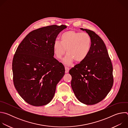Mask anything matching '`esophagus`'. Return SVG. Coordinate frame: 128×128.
Instances as JSON below:
<instances>
[{"label":"esophagus","mask_w":128,"mask_h":128,"mask_svg":"<svg viewBox=\"0 0 128 128\" xmlns=\"http://www.w3.org/2000/svg\"><path fill=\"white\" fill-rule=\"evenodd\" d=\"M65 73H68L69 71V68L67 66H65Z\"/></svg>","instance_id":"34e87169"}]
</instances>
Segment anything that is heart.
<instances>
[{"mask_svg":"<svg viewBox=\"0 0 128 128\" xmlns=\"http://www.w3.org/2000/svg\"><path fill=\"white\" fill-rule=\"evenodd\" d=\"M60 41L53 44V52L55 57L60 60L65 52L67 53L63 60L65 65H69L75 60L81 62L88 56L92 46V39L86 33L73 30L64 32Z\"/></svg>","mask_w":128,"mask_h":128,"instance_id":"1","label":"heart"}]
</instances>
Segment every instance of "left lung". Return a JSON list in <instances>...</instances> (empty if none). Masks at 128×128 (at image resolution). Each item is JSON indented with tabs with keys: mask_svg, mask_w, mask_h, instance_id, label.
<instances>
[{
	"mask_svg": "<svg viewBox=\"0 0 128 128\" xmlns=\"http://www.w3.org/2000/svg\"><path fill=\"white\" fill-rule=\"evenodd\" d=\"M85 31L92 39L86 58L69 70L71 86L76 98L86 105H94L104 99L114 83L113 68L106 46L94 31Z\"/></svg>",
	"mask_w": 128,
	"mask_h": 128,
	"instance_id": "left-lung-1",
	"label": "left lung"
}]
</instances>
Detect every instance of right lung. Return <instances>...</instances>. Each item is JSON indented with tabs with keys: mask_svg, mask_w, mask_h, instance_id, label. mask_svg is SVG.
Masks as SVG:
<instances>
[{
	"mask_svg": "<svg viewBox=\"0 0 128 128\" xmlns=\"http://www.w3.org/2000/svg\"><path fill=\"white\" fill-rule=\"evenodd\" d=\"M67 27L56 25L30 32L18 46L12 63L14 87L28 104L40 106L52 99L65 68L54 58L53 44Z\"/></svg>",
	"mask_w": 128,
	"mask_h": 128,
	"instance_id": "add662e5",
	"label": "right lung"
}]
</instances>
